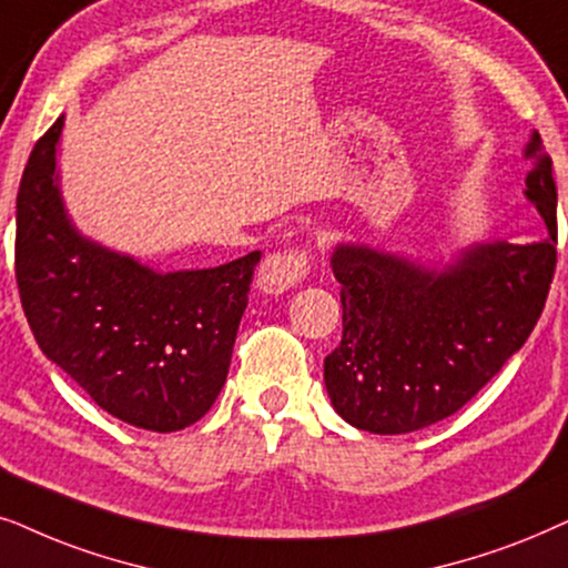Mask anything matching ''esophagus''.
I'll return each mask as SVG.
<instances>
[{"label": "esophagus", "mask_w": 568, "mask_h": 568, "mask_svg": "<svg viewBox=\"0 0 568 568\" xmlns=\"http://www.w3.org/2000/svg\"><path fill=\"white\" fill-rule=\"evenodd\" d=\"M308 275L306 252H275L267 254L256 272V288L270 296L296 288Z\"/></svg>", "instance_id": "34e87169"}]
</instances>
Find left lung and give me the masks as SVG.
Masks as SVG:
<instances>
[{
  "label": "left lung",
  "instance_id": "1",
  "mask_svg": "<svg viewBox=\"0 0 568 568\" xmlns=\"http://www.w3.org/2000/svg\"><path fill=\"white\" fill-rule=\"evenodd\" d=\"M525 158V196L548 239L490 241L449 262H418L366 244H337L343 339L324 358L339 418L372 434H410L457 413L525 345L556 270V181L538 132Z\"/></svg>",
  "mask_w": 568,
  "mask_h": 568
}]
</instances>
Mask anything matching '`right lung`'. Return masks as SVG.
Returning <instances> with one entry per match:
<instances>
[{"label": "right lung", "mask_w": 568, "mask_h": 568, "mask_svg": "<svg viewBox=\"0 0 568 568\" xmlns=\"http://www.w3.org/2000/svg\"><path fill=\"white\" fill-rule=\"evenodd\" d=\"M64 116L36 142L18 189L14 277L38 347L113 418L181 430L229 376L260 252L221 267L158 272L82 236L57 153Z\"/></svg>", "instance_id": "add662e5"}]
</instances>
